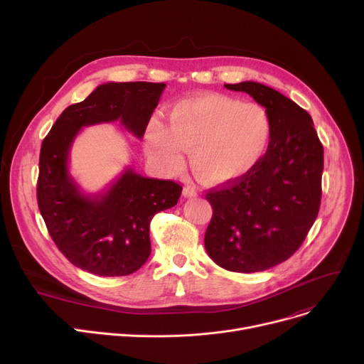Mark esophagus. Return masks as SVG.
I'll return each mask as SVG.
<instances>
[{
  "mask_svg": "<svg viewBox=\"0 0 364 364\" xmlns=\"http://www.w3.org/2000/svg\"><path fill=\"white\" fill-rule=\"evenodd\" d=\"M183 196H184V198H195V196H198L196 188H195L193 186H186V187L183 188Z\"/></svg>",
  "mask_w": 364,
  "mask_h": 364,
  "instance_id": "obj_1",
  "label": "esophagus"
}]
</instances>
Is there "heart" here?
Wrapping results in <instances>:
<instances>
[{"label":"heart","instance_id":"heart-1","mask_svg":"<svg viewBox=\"0 0 364 364\" xmlns=\"http://www.w3.org/2000/svg\"><path fill=\"white\" fill-rule=\"evenodd\" d=\"M265 109L223 94L186 99L171 107L168 125L153 118L146 128L149 161L165 176H176L190 150V164L206 183L221 184L252 171L270 143Z\"/></svg>","mask_w":364,"mask_h":364}]
</instances>
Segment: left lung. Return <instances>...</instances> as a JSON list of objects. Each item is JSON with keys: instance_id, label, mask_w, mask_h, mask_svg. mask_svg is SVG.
I'll return each mask as SVG.
<instances>
[{"instance_id": "obj_1", "label": "left lung", "mask_w": 364, "mask_h": 364, "mask_svg": "<svg viewBox=\"0 0 364 364\" xmlns=\"http://www.w3.org/2000/svg\"><path fill=\"white\" fill-rule=\"evenodd\" d=\"M224 87L265 107L272 136L252 171L208 190L205 250L228 272H264L292 257L317 218L323 146L309 112L279 91L254 81Z\"/></svg>"}]
</instances>
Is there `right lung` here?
<instances>
[{"label":"right lung","mask_w":364,"mask_h":364,"mask_svg":"<svg viewBox=\"0 0 364 364\" xmlns=\"http://www.w3.org/2000/svg\"><path fill=\"white\" fill-rule=\"evenodd\" d=\"M164 82H107L66 107L41 144L38 208L59 251L81 270L114 277L137 272L150 255V221L176 206L183 187L127 168L105 193L84 195L69 174V151L82 127L121 121L141 139Z\"/></svg>","instance_id":"1"}]
</instances>
